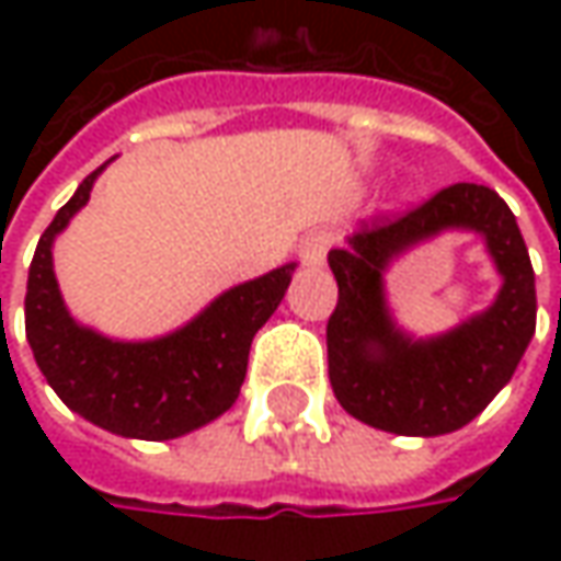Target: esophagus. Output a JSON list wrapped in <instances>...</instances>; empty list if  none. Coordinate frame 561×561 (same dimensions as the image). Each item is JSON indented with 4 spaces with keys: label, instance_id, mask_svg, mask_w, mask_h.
Here are the masks:
<instances>
[{
    "label": "esophagus",
    "instance_id": "1",
    "mask_svg": "<svg viewBox=\"0 0 561 561\" xmlns=\"http://www.w3.org/2000/svg\"><path fill=\"white\" fill-rule=\"evenodd\" d=\"M331 247H334V237H331L328 230H314V233H309V237L299 243V259H302L306 265H321Z\"/></svg>",
    "mask_w": 561,
    "mask_h": 561
}]
</instances>
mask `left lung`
Segmentation results:
<instances>
[{
    "label": "left lung",
    "mask_w": 561,
    "mask_h": 561,
    "mask_svg": "<svg viewBox=\"0 0 561 561\" xmlns=\"http://www.w3.org/2000/svg\"><path fill=\"white\" fill-rule=\"evenodd\" d=\"M443 229L488 240L504 287L486 313L449 335L412 341L382 299V271L399 251ZM336 309L328 318V375L353 419L402 437L459 431L506 387L537 328L534 268L515 215L496 190L453 184L402 215H380L331 249Z\"/></svg>",
    "instance_id": "1"
}]
</instances>
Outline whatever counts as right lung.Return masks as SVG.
I'll return each mask as SVG.
<instances>
[{
    "instance_id": "right-lung-1",
    "label": "right lung",
    "mask_w": 561,
    "mask_h": 561,
    "mask_svg": "<svg viewBox=\"0 0 561 561\" xmlns=\"http://www.w3.org/2000/svg\"><path fill=\"white\" fill-rule=\"evenodd\" d=\"M102 168L77 186L36 243L24 296L27 343L71 412L118 437L174 440L237 402L252 336L280 306L296 265L230 287L181 331L159 340L124 343L77 324L58 293L53 243L87 205Z\"/></svg>"
}]
</instances>
